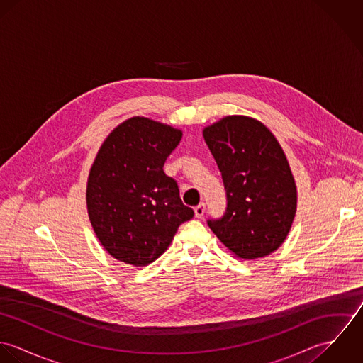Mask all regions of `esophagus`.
<instances>
[{
  "label": "esophagus",
  "mask_w": 363,
  "mask_h": 363,
  "mask_svg": "<svg viewBox=\"0 0 363 363\" xmlns=\"http://www.w3.org/2000/svg\"><path fill=\"white\" fill-rule=\"evenodd\" d=\"M206 212V204H200L197 207L194 208V213H196V218H203Z\"/></svg>",
  "instance_id": "1"
}]
</instances>
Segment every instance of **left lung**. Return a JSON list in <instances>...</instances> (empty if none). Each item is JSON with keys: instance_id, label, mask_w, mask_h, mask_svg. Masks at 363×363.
Returning <instances> with one entry per match:
<instances>
[{"instance_id": "obj_1", "label": "left lung", "mask_w": 363, "mask_h": 363, "mask_svg": "<svg viewBox=\"0 0 363 363\" xmlns=\"http://www.w3.org/2000/svg\"><path fill=\"white\" fill-rule=\"evenodd\" d=\"M222 174L228 207L208 226L238 259H256L286 239L298 207L296 183L275 135L249 116H226L203 130Z\"/></svg>"}]
</instances>
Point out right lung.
Returning <instances> with one entry per match:
<instances>
[{
    "instance_id": "right-lung-1",
    "label": "right lung",
    "mask_w": 363,
    "mask_h": 363,
    "mask_svg": "<svg viewBox=\"0 0 363 363\" xmlns=\"http://www.w3.org/2000/svg\"><path fill=\"white\" fill-rule=\"evenodd\" d=\"M182 137L179 128L135 116L118 124L101 145L88 176L86 208L111 257L148 265L194 216L182 203L177 183L163 172Z\"/></svg>"
}]
</instances>
